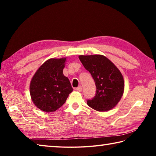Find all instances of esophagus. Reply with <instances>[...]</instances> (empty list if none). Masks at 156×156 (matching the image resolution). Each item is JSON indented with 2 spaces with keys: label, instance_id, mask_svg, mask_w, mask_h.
Here are the masks:
<instances>
[{
  "label": "esophagus",
  "instance_id": "1",
  "mask_svg": "<svg viewBox=\"0 0 156 156\" xmlns=\"http://www.w3.org/2000/svg\"><path fill=\"white\" fill-rule=\"evenodd\" d=\"M76 90H77L78 91L81 92L82 91H83V88H82L81 86H79V87H78L77 88H76Z\"/></svg>",
  "mask_w": 156,
  "mask_h": 156
}]
</instances>
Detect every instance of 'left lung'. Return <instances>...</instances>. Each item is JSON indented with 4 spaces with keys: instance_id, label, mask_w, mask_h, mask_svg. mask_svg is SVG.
Segmentation results:
<instances>
[{
    "instance_id": "left-lung-1",
    "label": "left lung",
    "mask_w": 156,
    "mask_h": 156,
    "mask_svg": "<svg viewBox=\"0 0 156 156\" xmlns=\"http://www.w3.org/2000/svg\"><path fill=\"white\" fill-rule=\"evenodd\" d=\"M79 59L95 81L96 94L87 105L98 112H107L116 106L122 98L125 82L116 66L102 55H80Z\"/></svg>"
}]
</instances>
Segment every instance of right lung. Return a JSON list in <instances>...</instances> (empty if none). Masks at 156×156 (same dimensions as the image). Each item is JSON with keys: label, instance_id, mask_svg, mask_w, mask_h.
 <instances>
[{"label": "right lung", "instance_id": "add662e5", "mask_svg": "<svg viewBox=\"0 0 156 156\" xmlns=\"http://www.w3.org/2000/svg\"><path fill=\"white\" fill-rule=\"evenodd\" d=\"M66 58H50L31 79L30 91L34 104L44 112H54L65 103L73 88L63 74Z\"/></svg>", "mask_w": 156, "mask_h": 156}]
</instances>
